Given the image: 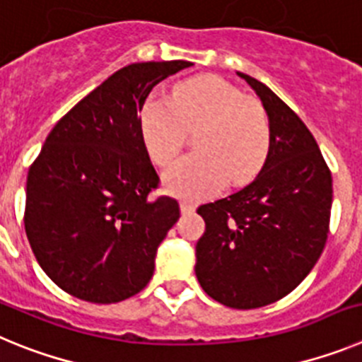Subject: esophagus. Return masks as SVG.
<instances>
[{"mask_svg":"<svg viewBox=\"0 0 362 362\" xmlns=\"http://www.w3.org/2000/svg\"><path fill=\"white\" fill-rule=\"evenodd\" d=\"M194 210H196V204L192 203V201H181V212L192 214Z\"/></svg>","mask_w":362,"mask_h":362,"instance_id":"obj_1","label":"esophagus"}]
</instances>
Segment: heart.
Returning a JSON list of instances; mask_svg holds the SVG:
<instances>
[{
	"instance_id": "1",
	"label": "heart",
	"mask_w": 362,
	"mask_h": 362,
	"mask_svg": "<svg viewBox=\"0 0 362 362\" xmlns=\"http://www.w3.org/2000/svg\"><path fill=\"white\" fill-rule=\"evenodd\" d=\"M199 129V150L165 172V188L187 199L212 196L225 187L246 185L270 152V123L255 99L217 76L190 79L174 98H150L141 110V136L150 158L168 165L183 148L187 132Z\"/></svg>"
}]
</instances>
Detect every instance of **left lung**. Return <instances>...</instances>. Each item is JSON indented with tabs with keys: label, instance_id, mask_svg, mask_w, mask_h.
Segmentation results:
<instances>
[{
	"label": "left lung",
	"instance_id": "1",
	"mask_svg": "<svg viewBox=\"0 0 362 362\" xmlns=\"http://www.w3.org/2000/svg\"><path fill=\"white\" fill-rule=\"evenodd\" d=\"M238 76L263 101L270 152L250 185L197 209L206 228L196 245V276L217 303L252 310L288 296L315 267L334 190L330 168L296 112L261 81Z\"/></svg>",
	"mask_w": 362,
	"mask_h": 362
}]
</instances>
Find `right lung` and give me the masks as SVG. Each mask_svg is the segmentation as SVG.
Returning <instances> with one entry per match:
<instances>
[{
  "mask_svg": "<svg viewBox=\"0 0 362 362\" xmlns=\"http://www.w3.org/2000/svg\"><path fill=\"white\" fill-rule=\"evenodd\" d=\"M190 62L132 63L57 121L28 168L25 232L43 272L78 299L110 305L141 292L179 203L150 197L159 175L139 110Z\"/></svg>",
  "mask_w": 362,
  "mask_h": 362,
  "instance_id": "obj_1",
  "label": "right lung"
}]
</instances>
